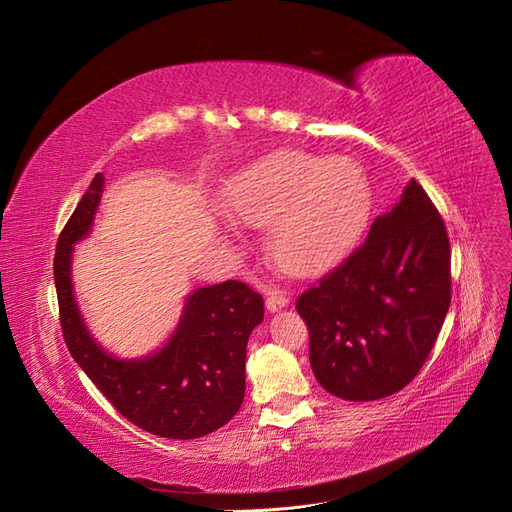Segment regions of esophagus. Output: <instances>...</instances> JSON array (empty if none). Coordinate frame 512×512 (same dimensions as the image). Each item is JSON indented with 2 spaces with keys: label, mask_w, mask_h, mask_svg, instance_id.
Listing matches in <instances>:
<instances>
[{
  "label": "esophagus",
  "mask_w": 512,
  "mask_h": 512,
  "mask_svg": "<svg viewBox=\"0 0 512 512\" xmlns=\"http://www.w3.org/2000/svg\"><path fill=\"white\" fill-rule=\"evenodd\" d=\"M289 304V296H287V291H283V289H270L268 291V298H266V306H268V311H279V309H283V306H287Z\"/></svg>",
  "instance_id": "1"
}]
</instances>
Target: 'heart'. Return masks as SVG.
<instances>
[{
  "instance_id": "obj_1",
  "label": "heart",
  "mask_w": 512,
  "mask_h": 512,
  "mask_svg": "<svg viewBox=\"0 0 512 512\" xmlns=\"http://www.w3.org/2000/svg\"><path fill=\"white\" fill-rule=\"evenodd\" d=\"M225 208L248 225L272 223L270 255L287 272L328 266L356 240L371 210V184L349 158L279 150L233 175Z\"/></svg>"
}]
</instances>
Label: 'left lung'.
Wrapping results in <instances>:
<instances>
[{"mask_svg":"<svg viewBox=\"0 0 512 512\" xmlns=\"http://www.w3.org/2000/svg\"><path fill=\"white\" fill-rule=\"evenodd\" d=\"M448 306V233L416 180L356 251L296 302L317 382L345 401L384 399L410 384Z\"/></svg>","mask_w":512,"mask_h":512,"instance_id":"obj_1","label":"left lung"}]
</instances>
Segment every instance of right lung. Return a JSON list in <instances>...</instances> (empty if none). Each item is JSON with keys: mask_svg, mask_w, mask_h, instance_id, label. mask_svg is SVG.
<instances>
[{"mask_svg": "<svg viewBox=\"0 0 512 512\" xmlns=\"http://www.w3.org/2000/svg\"><path fill=\"white\" fill-rule=\"evenodd\" d=\"M105 178L96 173L55 246L53 279L68 352L109 403L139 429L195 440L236 416L244 401L246 343L264 319V298L242 281L193 291L180 326L160 352L118 360L87 332L72 294V244L92 229Z\"/></svg>", "mask_w": 512, "mask_h": 512, "instance_id": "right-lung-1", "label": "right lung"}]
</instances>
